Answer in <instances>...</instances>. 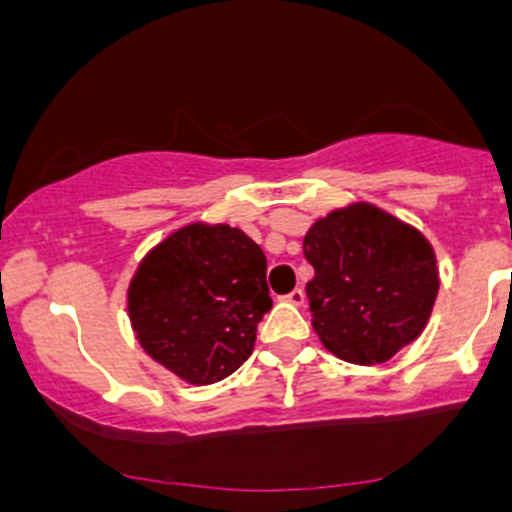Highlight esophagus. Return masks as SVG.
Segmentation results:
<instances>
[{"mask_svg": "<svg viewBox=\"0 0 512 512\" xmlns=\"http://www.w3.org/2000/svg\"><path fill=\"white\" fill-rule=\"evenodd\" d=\"M285 300H288V303H293V305H303L305 303V290L303 288L290 290V293L285 295Z\"/></svg>", "mask_w": 512, "mask_h": 512, "instance_id": "esophagus-1", "label": "esophagus"}]
</instances>
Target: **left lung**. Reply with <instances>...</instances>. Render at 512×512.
Returning <instances> with one entry per match:
<instances>
[{
    "label": "left lung",
    "instance_id": "1",
    "mask_svg": "<svg viewBox=\"0 0 512 512\" xmlns=\"http://www.w3.org/2000/svg\"><path fill=\"white\" fill-rule=\"evenodd\" d=\"M315 275L308 285L313 328L348 364L374 366L422 336L439 293L429 240L369 202L315 219L303 240Z\"/></svg>",
    "mask_w": 512,
    "mask_h": 512
}]
</instances>
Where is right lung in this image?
I'll return each mask as SVG.
<instances>
[{
  "instance_id": "right-lung-1",
  "label": "right lung",
  "mask_w": 512,
  "mask_h": 512,
  "mask_svg": "<svg viewBox=\"0 0 512 512\" xmlns=\"http://www.w3.org/2000/svg\"><path fill=\"white\" fill-rule=\"evenodd\" d=\"M265 270V252L242 229L207 222L174 229L128 283L136 341L186 384L227 379L247 361L257 323L272 308Z\"/></svg>"
}]
</instances>
